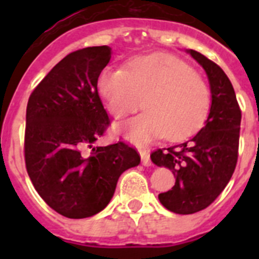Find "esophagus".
I'll return each instance as SVG.
<instances>
[{"instance_id": "esophagus-1", "label": "esophagus", "mask_w": 259, "mask_h": 259, "mask_svg": "<svg viewBox=\"0 0 259 259\" xmlns=\"http://www.w3.org/2000/svg\"><path fill=\"white\" fill-rule=\"evenodd\" d=\"M140 157H141V163H143L144 166L146 167L152 166V161H150V155L148 150L140 149Z\"/></svg>"}]
</instances>
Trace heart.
Segmentation results:
<instances>
[{
  "instance_id": "obj_1",
  "label": "heart",
  "mask_w": 259,
  "mask_h": 259,
  "mask_svg": "<svg viewBox=\"0 0 259 259\" xmlns=\"http://www.w3.org/2000/svg\"><path fill=\"white\" fill-rule=\"evenodd\" d=\"M97 91L116 119L146 111L119 131L132 143H148L166 136L180 141L202 127L210 109L207 84L189 65L170 54L136 57L125 68L105 67L97 77Z\"/></svg>"
}]
</instances>
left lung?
I'll list each match as a JSON object with an SVG mask.
<instances>
[{"mask_svg": "<svg viewBox=\"0 0 259 259\" xmlns=\"http://www.w3.org/2000/svg\"><path fill=\"white\" fill-rule=\"evenodd\" d=\"M209 80L211 105L205 125L191 140L150 158L175 176V185L158 194L159 202L176 214H193L206 209L222 193L235 171L239 150L241 110L227 75L201 53L188 49Z\"/></svg>", "mask_w": 259, "mask_h": 259, "instance_id": "left-lung-1", "label": "left lung"}]
</instances>
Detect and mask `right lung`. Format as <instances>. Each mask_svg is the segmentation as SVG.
<instances>
[{
    "label": "right lung",
    "mask_w": 259,
    "mask_h": 259,
    "mask_svg": "<svg viewBox=\"0 0 259 259\" xmlns=\"http://www.w3.org/2000/svg\"><path fill=\"white\" fill-rule=\"evenodd\" d=\"M111 48L70 53L29 96L24 158L41 198L63 217H93L113 198L119 176L140 163L127 144L96 146L109 125L97 92V77Z\"/></svg>",
    "instance_id": "1"
}]
</instances>
